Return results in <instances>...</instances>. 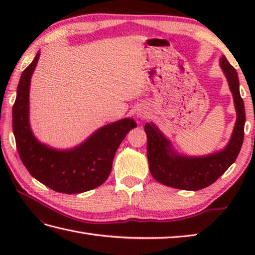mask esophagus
<instances>
[{"label":"esophagus","instance_id":"1","mask_svg":"<svg viewBox=\"0 0 255 255\" xmlns=\"http://www.w3.org/2000/svg\"><path fill=\"white\" fill-rule=\"evenodd\" d=\"M137 116H138V117H140V118H144V117L147 116V115H145V112H143V111H139V112L137 113Z\"/></svg>","mask_w":255,"mask_h":255}]
</instances>
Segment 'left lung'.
I'll return each mask as SVG.
<instances>
[{
	"instance_id": "obj_1",
	"label": "left lung",
	"mask_w": 255,
	"mask_h": 255,
	"mask_svg": "<svg viewBox=\"0 0 255 255\" xmlns=\"http://www.w3.org/2000/svg\"><path fill=\"white\" fill-rule=\"evenodd\" d=\"M220 66L228 80L237 110V122L234 132L226 148L205 156H185L177 154L171 142L153 124H145L147 155L149 170L156 181L163 185L186 191H198L211 185L236 161L245 137L246 111L240 95L239 78L236 69L223 56Z\"/></svg>"
}]
</instances>
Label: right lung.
<instances>
[{"label": "right lung", "mask_w": 255, "mask_h": 255, "mask_svg": "<svg viewBox=\"0 0 255 255\" xmlns=\"http://www.w3.org/2000/svg\"><path fill=\"white\" fill-rule=\"evenodd\" d=\"M38 59L39 52L21 73L13 105V132L19 158L37 181L56 192L77 194L99 187L110 175L119 144L137 124L125 118L106 125L71 150H55L40 143L28 122L30 78Z\"/></svg>", "instance_id": "obj_1"}]
</instances>
